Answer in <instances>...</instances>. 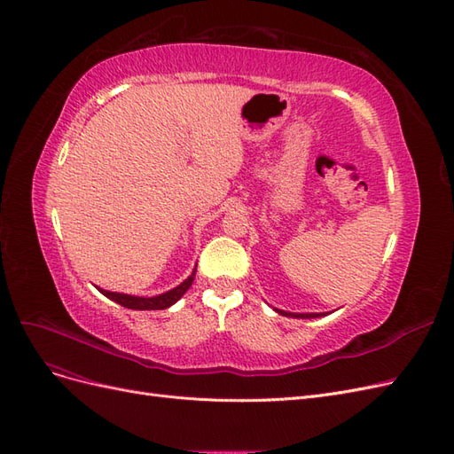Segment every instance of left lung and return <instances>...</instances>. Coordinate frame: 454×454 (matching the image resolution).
Wrapping results in <instances>:
<instances>
[{
  "mask_svg": "<svg viewBox=\"0 0 454 454\" xmlns=\"http://www.w3.org/2000/svg\"><path fill=\"white\" fill-rule=\"evenodd\" d=\"M278 314L282 316H290V318H320V316H325L324 312H307V314H301V312H286V310H280V309H274Z\"/></svg>",
  "mask_w": 454,
  "mask_h": 454,
  "instance_id": "left-lung-1",
  "label": "left lung"
}]
</instances>
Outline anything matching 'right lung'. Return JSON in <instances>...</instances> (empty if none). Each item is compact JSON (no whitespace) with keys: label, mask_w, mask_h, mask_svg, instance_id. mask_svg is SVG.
I'll return each instance as SVG.
<instances>
[{"label":"right lung","mask_w":454,"mask_h":454,"mask_svg":"<svg viewBox=\"0 0 454 454\" xmlns=\"http://www.w3.org/2000/svg\"><path fill=\"white\" fill-rule=\"evenodd\" d=\"M195 272H197V269H193V272H191V277H187L180 286H176V287H172V290L164 292L160 295H155V297H136V295H127V294L107 292V290H102V287H98V286H96V287H98V290L102 292V295L115 301V303H119L121 307H125V309H132V310H162V309L172 307L176 301L182 299V295L189 290L191 284H193Z\"/></svg>","instance_id":"add662e5"}]
</instances>
